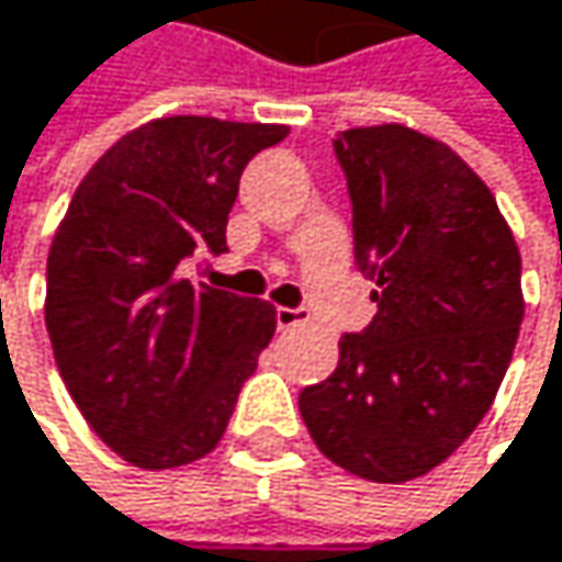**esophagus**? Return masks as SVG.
<instances>
[{
	"instance_id": "1",
	"label": "esophagus",
	"mask_w": 562,
	"mask_h": 562,
	"mask_svg": "<svg viewBox=\"0 0 562 562\" xmlns=\"http://www.w3.org/2000/svg\"><path fill=\"white\" fill-rule=\"evenodd\" d=\"M310 323V313L306 310H290V306H279L276 310V326L279 329H296V326H306Z\"/></svg>"
}]
</instances>
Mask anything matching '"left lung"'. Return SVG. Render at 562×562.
I'll return each instance as SVG.
<instances>
[{
  "label": "left lung",
  "mask_w": 562,
  "mask_h": 562,
  "mask_svg": "<svg viewBox=\"0 0 562 562\" xmlns=\"http://www.w3.org/2000/svg\"><path fill=\"white\" fill-rule=\"evenodd\" d=\"M356 262L379 313L342 336L336 372L300 392L316 448L375 484L448 461L481 425L524 323L520 249L487 183L405 124L336 137Z\"/></svg>",
  "instance_id": "left-lung-1"
}]
</instances>
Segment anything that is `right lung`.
<instances>
[{
	"instance_id": "1",
	"label": "right lung",
	"mask_w": 562,
	"mask_h": 562,
	"mask_svg": "<svg viewBox=\"0 0 562 562\" xmlns=\"http://www.w3.org/2000/svg\"><path fill=\"white\" fill-rule=\"evenodd\" d=\"M286 134V124L154 117L94 160L52 236L55 366L91 431L134 468L210 454L276 333L269 303L183 272L226 249L243 167Z\"/></svg>"
}]
</instances>
